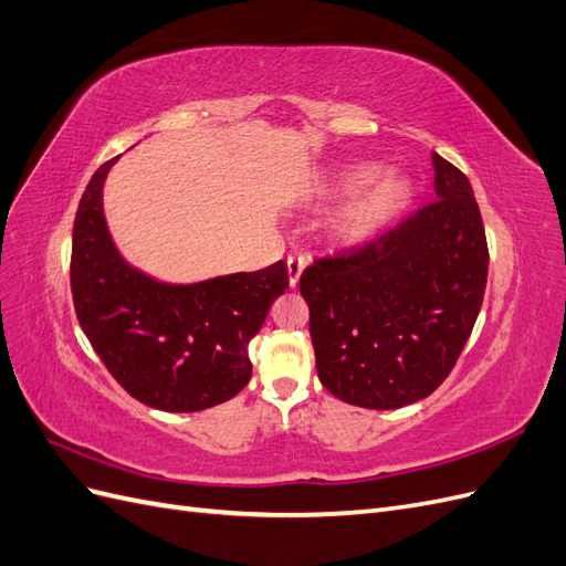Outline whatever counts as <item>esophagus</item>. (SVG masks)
<instances>
[{"mask_svg": "<svg viewBox=\"0 0 566 566\" xmlns=\"http://www.w3.org/2000/svg\"><path fill=\"white\" fill-rule=\"evenodd\" d=\"M287 283L290 287H295L300 283V276H302V269H304V256H295L290 254L287 256Z\"/></svg>", "mask_w": 566, "mask_h": 566, "instance_id": "1", "label": "esophagus"}]
</instances>
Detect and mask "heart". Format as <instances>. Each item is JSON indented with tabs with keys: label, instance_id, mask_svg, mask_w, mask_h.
Returning a JSON list of instances; mask_svg holds the SVG:
<instances>
[{
	"label": "heart",
	"instance_id": "b5f03b06",
	"mask_svg": "<svg viewBox=\"0 0 566 566\" xmlns=\"http://www.w3.org/2000/svg\"><path fill=\"white\" fill-rule=\"evenodd\" d=\"M378 179L375 167H358L342 179V193L356 196L366 186ZM410 198V184L403 179H387L378 188H373L361 200H356L352 208L342 212L335 224L333 235L342 245H358L366 243L368 238L378 233L387 221L397 214Z\"/></svg>",
	"mask_w": 566,
	"mask_h": 566
}]
</instances>
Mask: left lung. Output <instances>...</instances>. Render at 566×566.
I'll return each instance as SVG.
<instances>
[{"label":"left lung","instance_id":"8db88e82","mask_svg":"<svg viewBox=\"0 0 566 566\" xmlns=\"http://www.w3.org/2000/svg\"><path fill=\"white\" fill-rule=\"evenodd\" d=\"M434 193L373 241L300 276L321 385L391 410L449 378L484 302L489 248L468 177L432 153Z\"/></svg>","mask_w":566,"mask_h":566}]
</instances>
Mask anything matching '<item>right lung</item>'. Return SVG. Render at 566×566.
<instances>
[{
    "instance_id": "add662e5",
    "label": "right lung",
    "mask_w": 566,
    "mask_h": 566,
    "mask_svg": "<svg viewBox=\"0 0 566 566\" xmlns=\"http://www.w3.org/2000/svg\"><path fill=\"white\" fill-rule=\"evenodd\" d=\"M115 160L96 169L75 214L71 290L82 331L142 403L169 413L224 403L250 382L248 345L285 293V262L188 285L146 276L106 227L101 193Z\"/></svg>"
}]
</instances>
